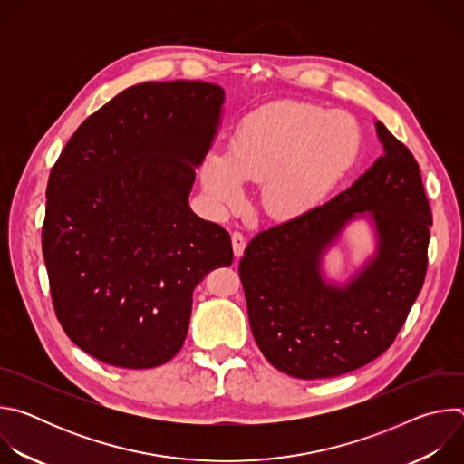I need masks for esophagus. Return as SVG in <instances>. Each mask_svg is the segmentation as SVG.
<instances>
[{
  "mask_svg": "<svg viewBox=\"0 0 464 464\" xmlns=\"http://www.w3.org/2000/svg\"><path fill=\"white\" fill-rule=\"evenodd\" d=\"M231 242H233L235 256H240L244 253V247H246V237L240 231H233L231 233Z\"/></svg>",
  "mask_w": 464,
  "mask_h": 464,
  "instance_id": "1",
  "label": "esophagus"
}]
</instances>
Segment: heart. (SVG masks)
<instances>
[{
  "label": "heart",
  "mask_w": 464,
  "mask_h": 464,
  "mask_svg": "<svg viewBox=\"0 0 464 464\" xmlns=\"http://www.w3.org/2000/svg\"><path fill=\"white\" fill-rule=\"evenodd\" d=\"M358 147V126L345 113L274 102L240 124L227 156H208L202 183L209 200L226 208L240 200L242 181H260L264 211L292 218L323 200L353 165Z\"/></svg>",
  "instance_id": "b5f03b06"
}]
</instances>
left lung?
Masks as SVG:
<instances>
[{
	"label": "left lung",
	"mask_w": 464,
	"mask_h": 464,
	"mask_svg": "<svg viewBox=\"0 0 464 464\" xmlns=\"http://www.w3.org/2000/svg\"><path fill=\"white\" fill-rule=\"evenodd\" d=\"M383 154L343 192L256 233L238 264L253 338L276 369L333 378L383 354L422 290L433 222L420 169L378 121ZM367 210L379 253L345 289L326 287L318 255L354 214Z\"/></svg>",
	"instance_id": "8db88e82"
}]
</instances>
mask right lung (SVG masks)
<instances>
[{
	"instance_id": "add662e5",
	"label": "right lung",
	"mask_w": 464,
	"mask_h": 464,
	"mask_svg": "<svg viewBox=\"0 0 464 464\" xmlns=\"http://www.w3.org/2000/svg\"><path fill=\"white\" fill-rule=\"evenodd\" d=\"M224 90L202 81L131 86L92 113L47 181L42 251L63 333L122 369L181 349L192 290L229 266V233L188 208Z\"/></svg>"
}]
</instances>
